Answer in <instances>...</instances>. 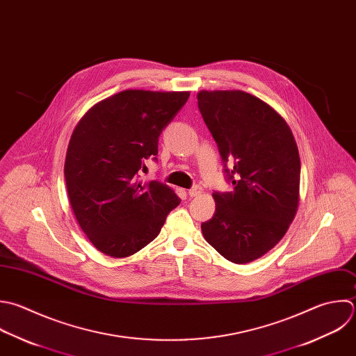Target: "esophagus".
<instances>
[{"mask_svg": "<svg viewBox=\"0 0 356 356\" xmlns=\"http://www.w3.org/2000/svg\"><path fill=\"white\" fill-rule=\"evenodd\" d=\"M202 194V187L201 186H194L193 188L188 190V195L193 198V197H198Z\"/></svg>", "mask_w": 356, "mask_h": 356, "instance_id": "1", "label": "esophagus"}]
</instances>
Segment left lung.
Segmentation results:
<instances>
[{"label": "left lung", "mask_w": 356, "mask_h": 356, "mask_svg": "<svg viewBox=\"0 0 356 356\" xmlns=\"http://www.w3.org/2000/svg\"><path fill=\"white\" fill-rule=\"evenodd\" d=\"M198 108L215 138L234 191L212 194L216 209L201 225L205 240L227 261L248 264L286 234L300 201L301 162L287 122L241 90H202Z\"/></svg>", "instance_id": "obj_1"}]
</instances>
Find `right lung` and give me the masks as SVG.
<instances>
[{
	"label": "right lung",
	"mask_w": 356,
	"mask_h": 356,
	"mask_svg": "<svg viewBox=\"0 0 356 356\" xmlns=\"http://www.w3.org/2000/svg\"><path fill=\"white\" fill-rule=\"evenodd\" d=\"M190 97L188 91L124 90L108 97L76 124L65 158L72 211L90 243L126 258L159 234L180 204L158 181L143 183L145 159H156L158 138Z\"/></svg>",
	"instance_id": "obj_1"
}]
</instances>
